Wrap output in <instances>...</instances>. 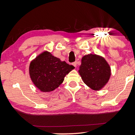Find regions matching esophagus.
Returning a JSON list of instances; mask_svg holds the SVG:
<instances>
[{
  "instance_id": "1",
  "label": "esophagus",
  "mask_w": 135,
  "mask_h": 135,
  "mask_svg": "<svg viewBox=\"0 0 135 135\" xmlns=\"http://www.w3.org/2000/svg\"><path fill=\"white\" fill-rule=\"evenodd\" d=\"M72 64H73V66H74L75 67H77V62H76H76H73Z\"/></svg>"
}]
</instances>
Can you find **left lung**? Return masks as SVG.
<instances>
[{
	"label": "left lung",
	"instance_id": "obj_1",
	"mask_svg": "<svg viewBox=\"0 0 135 135\" xmlns=\"http://www.w3.org/2000/svg\"><path fill=\"white\" fill-rule=\"evenodd\" d=\"M79 73L84 83L94 90H99L108 83L111 68L104 58L88 54L81 58Z\"/></svg>",
	"mask_w": 135,
	"mask_h": 135
}]
</instances>
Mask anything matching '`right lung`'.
<instances>
[{
    "mask_svg": "<svg viewBox=\"0 0 135 135\" xmlns=\"http://www.w3.org/2000/svg\"><path fill=\"white\" fill-rule=\"evenodd\" d=\"M74 68V66L45 51L31 61L29 74L36 88L43 92H49L58 88Z\"/></svg>",
    "mask_w": 135,
    "mask_h": 135,
    "instance_id": "right-lung-1",
    "label": "right lung"
}]
</instances>
